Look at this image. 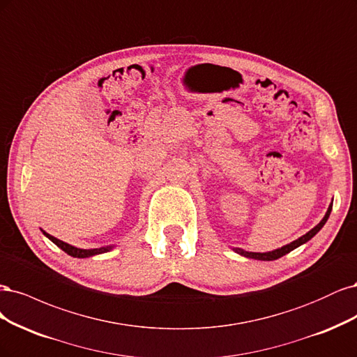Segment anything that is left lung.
I'll return each mask as SVG.
<instances>
[{"label": "left lung", "mask_w": 357, "mask_h": 357, "mask_svg": "<svg viewBox=\"0 0 357 357\" xmlns=\"http://www.w3.org/2000/svg\"><path fill=\"white\" fill-rule=\"evenodd\" d=\"M331 211H332V203L329 204V208H328L325 216L321 218V221H320L314 228L310 229L308 233H305V234L301 236L300 238H296V240L291 241V243H287V245H284V246H282V248H279V249H274V250H270V252H248V250H243V249H240V248H234L233 250L236 252V254H238V255H241V257L252 258V259H258V261H274V259H279V258H282L283 255L289 254L291 250L296 249L298 246H301V245L307 243V241H308L310 238H313V237L320 231L321 227H324V225L326 224L328 218H329V215H331Z\"/></svg>", "instance_id": "left-lung-1"}]
</instances>
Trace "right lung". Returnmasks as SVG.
<instances>
[{
	"mask_svg": "<svg viewBox=\"0 0 357 357\" xmlns=\"http://www.w3.org/2000/svg\"><path fill=\"white\" fill-rule=\"evenodd\" d=\"M41 231H43V229H41ZM43 234L47 237L49 240H52L57 248H61L63 252H66L68 255H71L74 258L95 257V255H99V254H105V252H109L111 249L116 248V245H109V246H102V248H98V249H79V248H75V246H73L70 243H65V241L56 238V237L50 236L49 233H45V231H43Z\"/></svg>",
	"mask_w": 357,
	"mask_h": 357,
	"instance_id": "right-lung-1",
	"label": "right lung"
}]
</instances>
